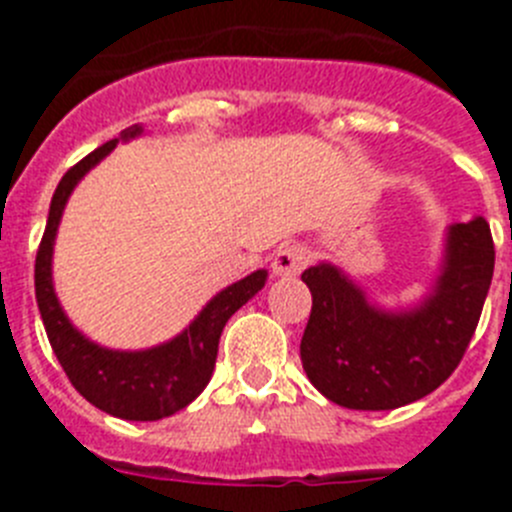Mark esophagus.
<instances>
[{"instance_id": "esophagus-1", "label": "esophagus", "mask_w": 512, "mask_h": 512, "mask_svg": "<svg viewBox=\"0 0 512 512\" xmlns=\"http://www.w3.org/2000/svg\"><path fill=\"white\" fill-rule=\"evenodd\" d=\"M307 264V253L305 248L297 246V243H292V246H282L277 253H274V259H271V269H274V274L277 277H295V274H300L302 269H305Z\"/></svg>"}]
</instances>
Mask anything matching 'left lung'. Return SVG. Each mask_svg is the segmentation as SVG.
<instances>
[{"label":"left lung","mask_w":512,"mask_h":512,"mask_svg":"<svg viewBox=\"0 0 512 512\" xmlns=\"http://www.w3.org/2000/svg\"><path fill=\"white\" fill-rule=\"evenodd\" d=\"M495 271L485 217L456 223L431 295L408 310H382L338 266L302 271L312 310L300 343L318 392L351 410H395L451 377L474 336Z\"/></svg>","instance_id":"8db88e82"}]
</instances>
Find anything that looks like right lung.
Returning <instances> with one entry per match:
<instances>
[{
  "label": "right lung",
  "mask_w": 512,
  "mask_h": 512,
  "mask_svg": "<svg viewBox=\"0 0 512 512\" xmlns=\"http://www.w3.org/2000/svg\"><path fill=\"white\" fill-rule=\"evenodd\" d=\"M143 133L140 125L122 130L120 138L107 140L104 146L81 158L58 182L48 212L43 241L35 259V297L40 318L51 341L53 354L63 366L66 377L81 397H87L94 408L122 420H161L187 408L194 397L207 387L215 369L217 343L225 323L235 310H241L266 284V269L253 271L241 282L217 292L197 318L171 341L146 351H112L89 341L84 333L71 325L53 289V243L61 223L63 207L79 179L92 166H97L120 140H130Z\"/></svg>",
  "instance_id": "1"
}]
</instances>
